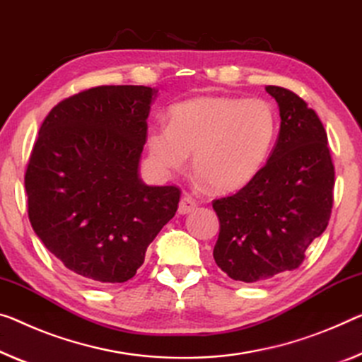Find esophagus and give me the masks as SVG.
Listing matches in <instances>:
<instances>
[{
    "instance_id": "esophagus-1",
    "label": "esophagus",
    "mask_w": 362,
    "mask_h": 362,
    "mask_svg": "<svg viewBox=\"0 0 362 362\" xmlns=\"http://www.w3.org/2000/svg\"><path fill=\"white\" fill-rule=\"evenodd\" d=\"M196 207H197L196 200H194L192 197H189V196H185V197H181L180 205H177V214H180V215L191 214Z\"/></svg>"
}]
</instances>
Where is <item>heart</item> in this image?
<instances>
[{
    "label": "heart",
    "instance_id": "1",
    "mask_svg": "<svg viewBox=\"0 0 362 362\" xmlns=\"http://www.w3.org/2000/svg\"><path fill=\"white\" fill-rule=\"evenodd\" d=\"M170 124L147 131V150L163 173L186 168L189 155L199 180L216 192H231L252 180L269 155L276 116L260 98L204 95L170 108Z\"/></svg>",
    "mask_w": 362,
    "mask_h": 362
}]
</instances>
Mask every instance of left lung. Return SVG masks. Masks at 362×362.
<instances>
[{
	"mask_svg": "<svg viewBox=\"0 0 362 362\" xmlns=\"http://www.w3.org/2000/svg\"><path fill=\"white\" fill-rule=\"evenodd\" d=\"M265 90L281 118L270 158L243 189L212 204L220 220L215 262L244 283L298 269L333 205L335 168L319 116L288 88Z\"/></svg>",
	"mask_w": 362,
	"mask_h": 362,
	"instance_id": "obj_1",
	"label": "left lung"
}]
</instances>
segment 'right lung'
I'll list each match as a JSON object with an SVG mask.
<instances>
[{
    "label": "right lung",
    "mask_w": 362,
    "mask_h": 362,
    "mask_svg": "<svg viewBox=\"0 0 362 362\" xmlns=\"http://www.w3.org/2000/svg\"><path fill=\"white\" fill-rule=\"evenodd\" d=\"M157 90L102 86L49 111L25 171L29 220L66 269L110 285L136 275L181 191L139 177Z\"/></svg>",
    "instance_id": "right-lung-1"
}]
</instances>
